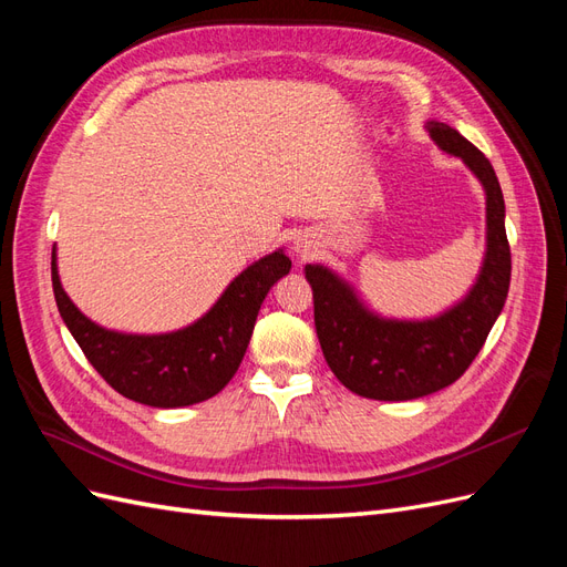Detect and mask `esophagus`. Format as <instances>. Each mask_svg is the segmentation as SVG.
<instances>
[{
    "label": "esophagus",
    "mask_w": 567,
    "mask_h": 567,
    "mask_svg": "<svg viewBox=\"0 0 567 567\" xmlns=\"http://www.w3.org/2000/svg\"><path fill=\"white\" fill-rule=\"evenodd\" d=\"M293 250L298 252L300 260H310V257L317 252V244L312 241L310 236H298L296 244H293Z\"/></svg>",
    "instance_id": "obj_1"
}]
</instances>
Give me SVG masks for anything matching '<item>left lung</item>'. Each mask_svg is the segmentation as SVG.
Segmentation results:
<instances>
[{
	"label": "left lung",
	"mask_w": 567,
	"mask_h": 567,
	"mask_svg": "<svg viewBox=\"0 0 567 567\" xmlns=\"http://www.w3.org/2000/svg\"><path fill=\"white\" fill-rule=\"evenodd\" d=\"M433 142L461 158L487 198V252L468 296L440 317L423 321L383 319L369 312L352 286L321 265H307L315 326L326 364L336 379L369 400L404 402L461 379L483 350L511 284V248L504 227V194L492 163L466 136L444 123L425 125Z\"/></svg>",
	"instance_id": "left-lung-1"
}]
</instances>
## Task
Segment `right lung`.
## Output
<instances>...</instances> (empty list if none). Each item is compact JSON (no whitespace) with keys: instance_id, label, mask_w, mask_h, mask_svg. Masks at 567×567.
<instances>
[{"instance_id":"1","label":"right lung","mask_w":567,"mask_h":567,"mask_svg":"<svg viewBox=\"0 0 567 567\" xmlns=\"http://www.w3.org/2000/svg\"><path fill=\"white\" fill-rule=\"evenodd\" d=\"M288 271L286 252L274 250L238 274L192 326L161 336H132L109 331L78 310L61 286L56 250L51 252L59 312L84 357L123 398L158 409L210 400L234 379L265 296Z\"/></svg>"}]
</instances>
